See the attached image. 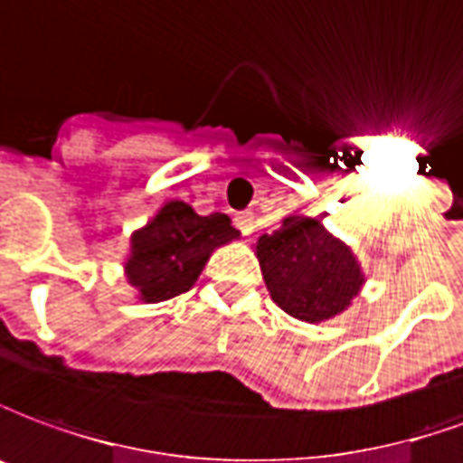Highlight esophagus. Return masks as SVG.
I'll list each match as a JSON object with an SVG mask.
<instances>
[{"label": "esophagus", "instance_id": "34e87169", "mask_svg": "<svg viewBox=\"0 0 463 463\" xmlns=\"http://www.w3.org/2000/svg\"><path fill=\"white\" fill-rule=\"evenodd\" d=\"M234 224H237V229L241 234H251V232H254V214H251V212H239V214L234 216Z\"/></svg>", "mask_w": 463, "mask_h": 463}]
</instances>
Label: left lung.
Returning <instances> with one entry per match:
<instances>
[{
    "instance_id": "left-lung-1",
    "label": "left lung",
    "mask_w": 463,
    "mask_h": 463,
    "mask_svg": "<svg viewBox=\"0 0 463 463\" xmlns=\"http://www.w3.org/2000/svg\"><path fill=\"white\" fill-rule=\"evenodd\" d=\"M257 259L279 309L309 324L349 309L364 287L352 247L311 216H287L274 234H261Z\"/></svg>"
}]
</instances>
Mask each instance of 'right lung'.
Wrapping results in <instances>:
<instances>
[{"label":"right lung","mask_w":463,"mask_h":463,"mask_svg":"<svg viewBox=\"0 0 463 463\" xmlns=\"http://www.w3.org/2000/svg\"><path fill=\"white\" fill-rule=\"evenodd\" d=\"M234 239L239 232L226 214L199 216L174 199L132 234L124 274L142 301H166L192 289L212 251Z\"/></svg>","instance_id":"obj_1"}]
</instances>
